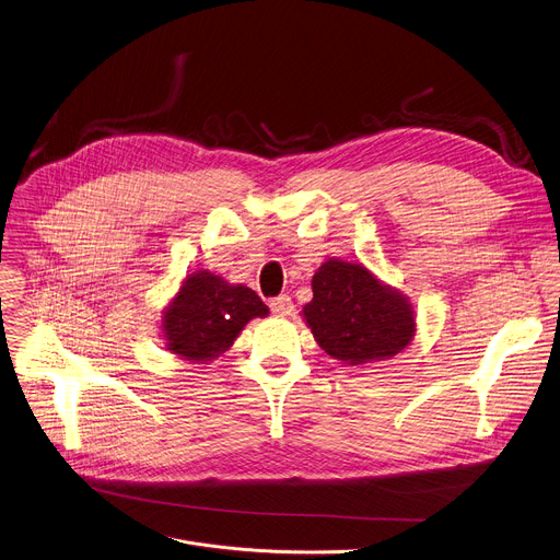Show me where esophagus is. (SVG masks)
<instances>
[{"mask_svg":"<svg viewBox=\"0 0 560 560\" xmlns=\"http://www.w3.org/2000/svg\"><path fill=\"white\" fill-rule=\"evenodd\" d=\"M270 311L277 317H288V315H292L294 306H292V300H290L288 294H279V296H275V300L270 302Z\"/></svg>","mask_w":560,"mask_h":560,"instance_id":"34e87169","label":"esophagus"}]
</instances>
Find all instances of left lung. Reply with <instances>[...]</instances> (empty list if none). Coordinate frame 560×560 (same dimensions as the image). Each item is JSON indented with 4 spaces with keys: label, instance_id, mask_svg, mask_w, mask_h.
Instances as JSON below:
<instances>
[{
    "label": "left lung",
    "instance_id": "left-lung-1",
    "mask_svg": "<svg viewBox=\"0 0 560 560\" xmlns=\"http://www.w3.org/2000/svg\"><path fill=\"white\" fill-rule=\"evenodd\" d=\"M302 313L317 345L347 364L387 360L415 335V315L405 296L366 268L338 258L315 272L313 302Z\"/></svg>",
    "mask_w": 560,
    "mask_h": 560
}]
</instances>
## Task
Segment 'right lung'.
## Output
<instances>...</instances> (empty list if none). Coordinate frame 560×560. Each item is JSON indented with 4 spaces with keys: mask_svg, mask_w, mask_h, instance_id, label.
I'll use <instances>...</instances> for the list:
<instances>
[{
    "mask_svg": "<svg viewBox=\"0 0 560 560\" xmlns=\"http://www.w3.org/2000/svg\"><path fill=\"white\" fill-rule=\"evenodd\" d=\"M266 315L268 306L252 288L198 270L182 283L162 328L168 351L198 362L228 351L252 317Z\"/></svg>",
    "mask_w": 560,
    "mask_h": 560,
    "instance_id": "right-lung-1",
    "label": "right lung"
}]
</instances>
